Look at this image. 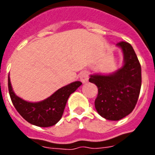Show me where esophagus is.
<instances>
[{
  "label": "esophagus",
  "instance_id": "esophagus-1",
  "mask_svg": "<svg viewBox=\"0 0 155 155\" xmlns=\"http://www.w3.org/2000/svg\"><path fill=\"white\" fill-rule=\"evenodd\" d=\"M80 79L82 83H86L89 80V74L87 71H82L80 74Z\"/></svg>",
  "mask_w": 155,
  "mask_h": 155
}]
</instances>
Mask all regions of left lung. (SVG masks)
<instances>
[{"instance_id":"8db88e82","label":"left lung","mask_w":155,"mask_h":155,"mask_svg":"<svg viewBox=\"0 0 155 155\" xmlns=\"http://www.w3.org/2000/svg\"><path fill=\"white\" fill-rule=\"evenodd\" d=\"M124 53L123 67L110 75H91L89 81L97 85L94 106L109 120H119L135 107L141 88V65L132 45L126 41L117 43Z\"/></svg>"}]
</instances>
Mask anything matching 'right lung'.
I'll use <instances>...</instances> for the list:
<instances>
[{
	"label": "right lung",
	"instance_id": "right-lung-1",
	"mask_svg": "<svg viewBox=\"0 0 155 155\" xmlns=\"http://www.w3.org/2000/svg\"><path fill=\"white\" fill-rule=\"evenodd\" d=\"M81 84V81H75L61 88L45 101L31 103L15 95L8 76L9 94L15 110L27 122L39 127H50L57 123L62 117L69 96Z\"/></svg>",
	"mask_w": 155,
	"mask_h": 155
}]
</instances>
